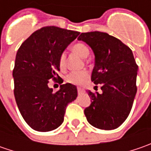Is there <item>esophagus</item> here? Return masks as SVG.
<instances>
[{
    "label": "esophagus",
    "instance_id": "34e87169",
    "mask_svg": "<svg viewBox=\"0 0 151 151\" xmlns=\"http://www.w3.org/2000/svg\"><path fill=\"white\" fill-rule=\"evenodd\" d=\"M77 91H78V95H81V94H82V93H83V91H84L82 90L81 88H78V89H77Z\"/></svg>",
    "mask_w": 151,
    "mask_h": 151
}]
</instances>
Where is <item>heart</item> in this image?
I'll return each mask as SVG.
<instances>
[{
  "mask_svg": "<svg viewBox=\"0 0 151 151\" xmlns=\"http://www.w3.org/2000/svg\"><path fill=\"white\" fill-rule=\"evenodd\" d=\"M72 50L79 55L82 58H86L89 55V49L85 44L77 43L74 44L72 47ZM59 65L61 70H64L66 65V54L64 52L62 53L59 58ZM89 77V73L86 70L82 71H74L68 75L66 81L69 83L75 85H82L86 82V81Z\"/></svg>",
  "mask_w": 151,
  "mask_h": 151,
  "instance_id": "heart-1",
  "label": "heart"
}]
</instances>
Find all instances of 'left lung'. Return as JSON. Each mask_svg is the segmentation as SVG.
Here are the masks:
<instances>
[{"mask_svg": "<svg viewBox=\"0 0 151 151\" xmlns=\"http://www.w3.org/2000/svg\"><path fill=\"white\" fill-rule=\"evenodd\" d=\"M77 39L88 44L95 55L91 79L100 84L102 91H87L91 103L84 110L85 115L95 128L115 129L128 118L136 95L138 65L133 52L107 32H81Z\"/></svg>", "mask_w": 151, "mask_h": 151, "instance_id": "left-lung-1", "label": "left lung"}]
</instances>
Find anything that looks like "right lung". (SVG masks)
Instances as JSON below:
<instances>
[{
	"label": "right lung",
	"instance_id": "obj_1",
	"mask_svg": "<svg viewBox=\"0 0 151 151\" xmlns=\"http://www.w3.org/2000/svg\"><path fill=\"white\" fill-rule=\"evenodd\" d=\"M79 34L58 27H44L17 50L12 72L15 99L23 119L34 130L48 132L60 126L67 105L77 97L76 86L70 83L61 85L56 92L48 84L50 79L60 78L59 58Z\"/></svg>",
	"mask_w": 151,
	"mask_h": 151
}]
</instances>
